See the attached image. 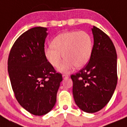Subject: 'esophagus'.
Returning a JSON list of instances; mask_svg holds the SVG:
<instances>
[{
  "instance_id": "1",
  "label": "esophagus",
  "mask_w": 127,
  "mask_h": 127,
  "mask_svg": "<svg viewBox=\"0 0 127 127\" xmlns=\"http://www.w3.org/2000/svg\"><path fill=\"white\" fill-rule=\"evenodd\" d=\"M62 77L64 78V79H65V78H68V77H69V75L63 74L62 75Z\"/></svg>"
}]
</instances>
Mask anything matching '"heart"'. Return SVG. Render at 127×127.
<instances>
[{
	"label": "heart",
	"instance_id": "b5f03b06",
	"mask_svg": "<svg viewBox=\"0 0 127 127\" xmlns=\"http://www.w3.org/2000/svg\"><path fill=\"white\" fill-rule=\"evenodd\" d=\"M51 45L44 50L47 60L51 65L57 67L64 57L65 60L58 70L68 72L74 65L81 68L88 62L92 53L93 40L85 31H70L58 35L53 39Z\"/></svg>",
	"mask_w": 127,
	"mask_h": 127
}]
</instances>
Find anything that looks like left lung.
Returning a JSON list of instances; mask_svg holds the SVG:
<instances>
[{"instance_id": "left-lung-1", "label": "left lung", "mask_w": 127, "mask_h": 127, "mask_svg": "<svg viewBox=\"0 0 127 127\" xmlns=\"http://www.w3.org/2000/svg\"><path fill=\"white\" fill-rule=\"evenodd\" d=\"M94 44L89 62L72 74L74 98L83 111L93 113L109 102L117 85V55L111 39L95 26Z\"/></svg>"}]
</instances>
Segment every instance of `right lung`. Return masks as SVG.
<instances>
[{"mask_svg":"<svg viewBox=\"0 0 127 127\" xmlns=\"http://www.w3.org/2000/svg\"><path fill=\"white\" fill-rule=\"evenodd\" d=\"M47 29L37 27L22 33L9 55L8 73L13 92L21 106L36 116L49 113L57 100L62 81L44 55Z\"/></svg>","mask_w":127,"mask_h":127,"instance_id":"1","label":"right lung"}]
</instances>
